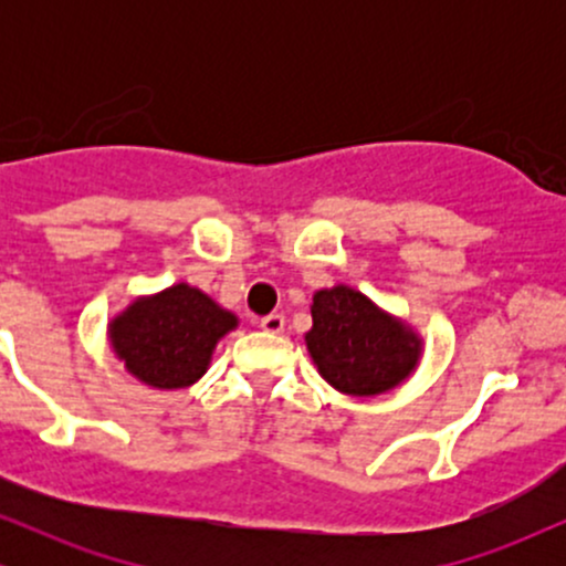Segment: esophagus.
Masks as SVG:
<instances>
[{"label":"esophagus","mask_w":566,"mask_h":566,"mask_svg":"<svg viewBox=\"0 0 566 566\" xmlns=\"http://www.w3.org/2000/svg\"><path fill=\"white\" fill-rule=\"evenodd\" d=\"M258 327H261L263 333H269V335L284 333V316H282V314H269V316H263V319L258 322Z\"/></svg>","instance_id":"1"}]
</instances>
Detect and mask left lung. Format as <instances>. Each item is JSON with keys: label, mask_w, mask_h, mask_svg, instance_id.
<instances>
[{"label": "left lung", "mask_w": 566, "mask_h": 566, "mask_svg": "<svg viewBox=\"0 0 566 566\" xmlns=\"http://www.w3.org/2000/svg\"><path fill=\"white\" fill-rule=\"evenodd\" d=\"M311 319L305 348L322 378L346 396L391 391L423 359V335L348 284L316 290Z\"/></svg>", "instance_id": "1"}]
</instances>
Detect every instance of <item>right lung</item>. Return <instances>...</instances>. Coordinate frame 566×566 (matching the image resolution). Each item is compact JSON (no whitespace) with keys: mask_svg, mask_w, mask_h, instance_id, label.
I'll list each match as a JSON object with an SVG mask.
<instances>
[{"mask_svg":"<svg viewBox=\"0 0 566 566\" xmlns=\"http://www.w3.org/2000/svg\"><path fill=\"white\" fill-rule=\"evenodd\" d=\"M237 327V314L199 287L178 282L129 301L108 319L106 337L135 380L159 391H175L193 386L210 369L220 337Z\"/></svg>","mask_w":566,"mask_h":566,"instance_id":"add662e5","label":"right lung"}]
</instances>
